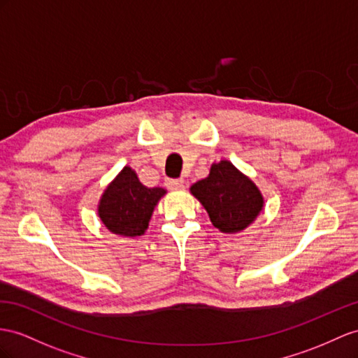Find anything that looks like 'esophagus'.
<instances>
[{
	"label": "esophagus",
	"instance_id": "1",
	"mask_svg": "<svg viewBox=\"0 0 358 358\" xmlns=\"http://www.w3.org/2000/svg\"><path fill=\"white\" fill-rule=\"evenodd\" d=\"M164 185H166V187L171 190H178L185 187V180H166Z\"/></svg>",
	"mask_w": 358,
	"mask_h": 358
}]
</instances>
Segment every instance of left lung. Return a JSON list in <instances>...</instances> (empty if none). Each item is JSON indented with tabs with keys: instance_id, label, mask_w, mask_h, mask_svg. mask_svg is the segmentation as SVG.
Returning a JSON list of instances; mask_svg holds the SVG:
<instances>
[{
	"instance_id": "1",
	"label": "left lung",
	"mask_w": 358,
	"mask_h": 358,
	"mask_svg": "<svg viewBox=\"0 0 358 358\" xmlns=\"http://www.w3.org/2000/svg\"><path fill=\"white\" fill-rule=\"evenodd\" d=\"M190 194L206 208L213 227L227 234L246 230L264 207L260 189L228 160L213 163L208 177L192 185Z\"/></svg>"
}]
</instances>
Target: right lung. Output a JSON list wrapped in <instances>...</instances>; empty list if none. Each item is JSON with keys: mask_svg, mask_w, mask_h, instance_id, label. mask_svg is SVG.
<instances>
[{"mask_svg": "<svg viewBox=\"0 0 358 358\" xmlns=\"http://www.w3.org/2000/svg\"><path fill=\"white\" fill-rule=\"evenodd\" d=\"M164 195L163 187L143 186L136 171L124 166L101 195L98 216L110 233L133 239L148 230L154 208Z\"/></svg>", "mask_w": 358, "mask_h": 358, "instance_id": "add662e5", "label": "right lung"}]
</instances>
